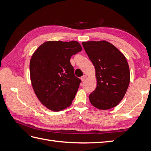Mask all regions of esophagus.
Instances as JSON below:
<instances>
[{
  "label": "esophagus",
  "instance_id": "esophagus-1",
  "mask_svg": "<svg viewBox=\"0 0 151 151\" xmlns=\"http://www.w3.org/2000/svg\"><path fill=\"white\" fill-rule=\"evenodd\" d=\"M86 78H87V76H86V75H84L83 77H81V81H84Z\"/></svg>",
  "mask_w": 151,
  "mask_h": 151
}]
</instances>
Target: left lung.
<instances>
[{
	"label": "left lung",
	"mask_w": 151,
	"mask_h": 151,
	"mask_svg": "<svg viewBox=\"0 0 151 151\" xmlns=\"http://www.w3.org/2000/svg\"><path fill=\"white\" fill-rule=\"evenodd\" d=\"M82 44L95 67L97 79L96 88L89 94L91 104L102 110L117 106L130 83L129 66L125 57L106 41Z\"/></svg>",
	"instance_id": "obj_1"
}]
</instances>
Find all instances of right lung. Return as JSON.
Returning <instances> with one entry per match:
<instances>
[{
	"instance_id": "add662e5",
	"label": "right lung",
	"mask_w": 151,
	"mask_h": 151,
	"mask_svg": "<svg viewBox=\"0 0 151 151\" xmlns=\"http://www.w3.org/2000/svg\"><path fill=\"white\" fill-rule=\"evenodd\" d=\"M81 50V45L75 41H49L32 55L31 84L40 101L50 110H63L74 99L81 81L75 76L70 59Z\"/></svg>"
}]
</instances>
